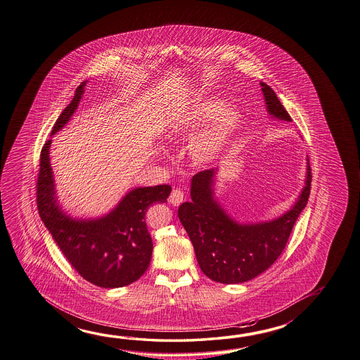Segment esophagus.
<instances>
[{"label":"esophagus","instance_id":"esophagus-1","mask_svg":"<svg viewBox=\"0 0 360 360\" xmlns=\"http://www.w3.org/2000/svg\"><path fill=\"white\" fill-rule=\"evenodd\" d=\"M184 200V193L180 189H174L171 191L170 198H169V202L172 205H180L183 203Z\"/></svg>","mask_w":360,"mask_h":360}]
</instances>
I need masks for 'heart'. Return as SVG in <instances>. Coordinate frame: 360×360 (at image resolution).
<instances>
[{
  "mask_svg": "<svg viewBox=\"0 0 360 360\" xmlns=\"http://www.w3.org/2000/svg\"><path fill=\"white\" fill-rule=\"evenodd\" d=\"M219 108L221 103L216 100L198 105L191 111L189 118L186 119V123L193 128L204 124L210 118L211 114ZM237 123L238 112L233 108H222L218 110L207 127L190 144V156L196 164H210V161H213L227 142L231 133L235 131Z\"/></svg>",
  "mask_w": 360,
  "mask_h": 360,
  "instance_id": "obj_1",
  "label": "heart"
}]
</instances>
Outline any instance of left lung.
<instances>
[{
    "mask_svg": "<svg viewBox=\"0 0 360 360\" xmlns=\"http://www.w3.org/2000/svg\"><path fill=\"white\" fill-rule=\"evenodd\" d=\"M265 104L273 118L292 122L270 86L260 82ZM216 170L198 172L191 179V202L177 210L180 222L194 246L204 274L223 284L251 281L270 268L287 245L292 229L311 193V166L307 158L306 185L290 210L269 222L238 223L214 198Z\"/></svg>",
    "mask_w": 360,
    "mask_h": 360,
    "instance_id": "8db88e82",
    "label": "left lung"
}]
</instances>
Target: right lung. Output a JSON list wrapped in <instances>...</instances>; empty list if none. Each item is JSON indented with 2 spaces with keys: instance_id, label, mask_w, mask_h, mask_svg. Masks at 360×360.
<instances>
[{
  "instance_id": "add662e5",
  "label": "right lung",
  "mask_w": 360,
  "mask_h": 360,
  "mask_svg": "<svg viewBox=\"0 0 360 360\" xmlns=\"http://www.w3.org/2000/svg\"><path fill=\"white\" fill-rule=\"evenodd\" d=\"M85 82L76 89L72 101L57 119L52 133L65 127L77 109ZM46 141L40 152L37 181L39 216L65 259L84 279L101 288H119L138 281L150 266L153 243L146 224L150 205L166 203L170 185L131 190L106 216L76 219L58 204Z\"/></svg>"
}]
</instances>
